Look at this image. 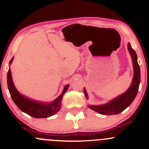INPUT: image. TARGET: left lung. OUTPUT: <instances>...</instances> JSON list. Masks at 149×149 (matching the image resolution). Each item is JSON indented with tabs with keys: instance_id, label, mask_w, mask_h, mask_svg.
<instances>
[{
	"instance_id": "obj_1",
	"label": "left lung",
	"mask_w": 149,
	"mask_h": 149,
	"mask_svg": "<svg viewBox=\"0 0 149 149\" xmlns=\"http://www.w3.org/2000/svg\"><path fill=\"white\" fill-rule=\"evenodd\" d=\"M127 47H128L129 52L132 56L134 67V76L130 87L125 93L112 100L107 103L101 104V105H88V107L90 109L101 114H104V115L117 114L125 110L127 107H128L135 99L136 95L138 93L139 87L141 73H140V67L139 66L138 61H137V55L135 51L132 48L130 43H128ZM84 93L88 100V95L85 88Z\"/></svg>"
}]
</instances>
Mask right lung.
Here are the masks:
<instances>
[{
	"instance_id": "right-lung-1",
	"label": "right lung",
	"mask_w": 149,
	"mask_h": 149,
	"mask_svg": "<svg viewBox=\"0 0 149 149\" xmlns=\"http://www.w3.org/2000/svg\"><path fill=\"white\" fill-rule=\"evenodd\" d=\"M14 57L11 58L9 64L10 65L13 62ZM7 83L10 94L13 102L15 103L17 107L24 113L29 114L35 118H46L54 115L60 110L61 107V100L63 94L68 90L69 85L67 84L63 88L61 94L58 96L53 102L47 103L38 101L32 100L27 97L22 95L15 86L13 81L12 73L9 68L7 74Z\"/></svg>"
}]
</instances>
